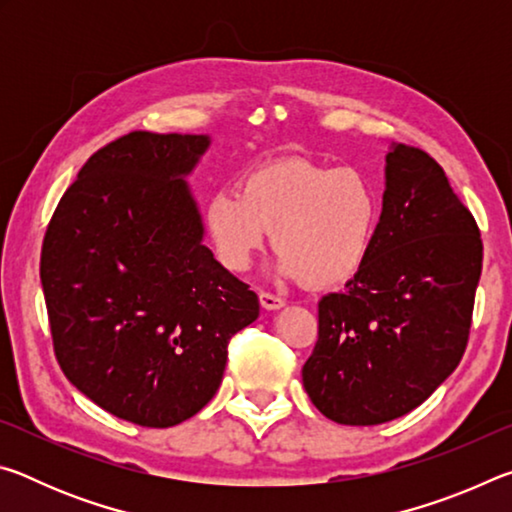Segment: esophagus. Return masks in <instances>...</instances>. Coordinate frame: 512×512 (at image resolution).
Wrapping results in <instances>:
<instances>
[{
    "label": "esophagus",
    "instance_id": "34e87169",
    "mask_svg": "<svg viewBox=\"0 0 512 512\" xmlns=\"http://www.w3.org/2000/svg\"><path fill=\"white\" fill-rule=\"evenodd\" d=\"M259 302H262L264 309H280V307H284V300L280 296H275V293H268V291L259 293Z\"/></svg>",
    "mask_w": 512,
    "mask_h": 512
}]
</instances>
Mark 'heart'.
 Wrapping results in <instances>:
<instances>
[{"label":"heart","instance_id":"obj_1","mask_svg":"<svg viewBox=\"0 0 512 512\" xmlns=\"http://www.w3.org/2000/svg\"><path fill=\"white\" fill-rule=\"evenodd\" d=\"M381 198L359 169L325 167L293 158L266 164L221 189L205 205L216 257L230 271H246L268 232L282 275L314 289L352 280L375 246Z\"/></svg>","mask_w":512,"mask_h":512}]
</instances>
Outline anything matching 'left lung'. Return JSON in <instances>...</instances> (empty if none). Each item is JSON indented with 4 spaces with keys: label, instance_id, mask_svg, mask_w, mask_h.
<instances>
[{
    "label": "left lung",
    "instance_id": "1",
    "mask_svg": "<svg viewBox=\"0 0 512 512\" xmlns=\"http://www.w3.org/2000/svg\"><path fill=\"white\" fill-rule=\"evenodd\" d=\"M481 264L479 225L443 167L395 144L368 262L318 302V341L302 366L316 409L370 427L427 400L463 359Z\"/></svg>",
    "mask_w": 512,
    "mask_h": 512
}]
</instances>
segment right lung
<instances>
[{"mask_svg": "<svg viewBox=\"0 0 512 512\" xmlns=\"http://www.w3.org/2000/svg\"><path fill=\"white\" fill-rule=\"evenodd\" d=\"M205 135L133 131L92 155L40 255L54 354L103 411L140 427L192 418L219 391L257 293L203 246L183 176Z\"/></svg>", "mask_w": 512, "mask_h": 512, "instance_id": "obj_1", "label": "right lung"}]
</instances>
